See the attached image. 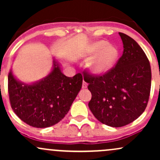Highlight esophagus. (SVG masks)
<instances>
[{"mask_svg":"<svg viewBox=\"0 0 160 160\" xmlns=\"http://www.w3.org/2000/svg\"><path fill=\"white\" fill-rule=\"evenodd\" d=\"M87 82H86L85 80H83V82H82V89H86V88H87Z\"/></svg>","mask_w":160,"mask_h":160,"instance_id":"34e87169","label":"esophagus"}]
</instances>
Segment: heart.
Wrapping results in <instances>:
<instances>
[{
    "label": "heart",
    "mask_w": 160,
    "mask_h": 160,
    "mask_svg": "<svg viewBox=\"0 0 160 160\" xmlns=\"http://www.w3.org/2000/svg\"><path fill=\"white\" fill-rule=\"evenodd\" d=\"M95 56L89 63L88 68L95 74H102L110 71L119 56V49L108 44L106 40H99L92 43L86 52V57Z\"/></svg>",
    "instance_id": "heart-1"
}]
</instances>
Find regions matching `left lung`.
I'll return each instance as SVG.
<instances>
[{
	"label": "left lung",
	"instance_id": "1",
	"mask_svg": "<svg viewBox=\"0 0 160 160\" xmlns=\"http://www.w3.org/2000/svg\"><path fill=\"white\" fill-rule=\"evenodd\" d=\"M123 52L117 65L102 76L84 74L92 93L89 108L95 118L111 127H122L138 118L149 100L151 69L135 40L119 33Z\"/></svg>",
	"mask_w": 160,
	"mask_h": 160
}]
</instances>
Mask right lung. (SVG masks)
I'll list each match as a JSON object with an SVG mask.
<instances>
[{"mask_svg": "<svg viewBox=\"0 0 160 160\" xmlns=\"http://www.w3.org/2000/svg\"><path fill=\"white\" fill-rule=\"evenodd\" d=\"M52 63L48 75L32 83L16 79L12 69L9 72L11 107L23 122L33 127L47 128L58 123L81 89V74L68 78L62 72L58 60L53 58Z\"/></svg>", "mask_w": 160, "mask_h": 160, "instance_id": "add662e5", "label": "right lung"}]
</instances>
